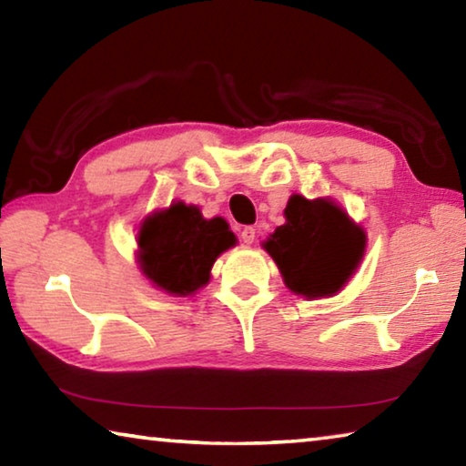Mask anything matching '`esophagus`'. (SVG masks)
I'll return each mask as SVG.
<instances>
[{"mask_svg": "<svg viewBox=\"0 0 466 466\" xmlns=\"http://www.w3.org/2000/svg\"><path fill=\"white\" fill-rule=\"evenodd\" d=\"M240 238H242L244 244H252V242L257 240V230H255V228H252V226H247V228H244V230L240 232Z\"/></svg>", "mask_w": 466, "mask_h": 466, "instance_id": "esophagus-1", "label": "esophagus"}]
</instances>
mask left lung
<instances>
[{
  "instance_id": "1",
  "label": "left lung",
  "mask_w": 466,
  "mask_h": 466,
  "mask_svg": "<svg viewBox=\"0 0 466 466\" xmlns=\"http://www.w3.org/2000/svg\"><path fill=\"white\" fill-rule=\"evenodd\" d=\"M286 224L263 242L283 283L298 296H335L364 257L366 234L330 199L291 195Z\"/></svg>"
}]
</instances>
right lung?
I'll use <instances>...</instances> for the list:
<instances>
[{
  "label": "right lung",
  "mask_w": 466,
  "mask_h": 466,
  "mask_svg": "<svg viewBox=\"0 0 466 466\" xmlns=\"http://www.w3.org/2000/svg\"><path fill=\"white\" fill-rule=\"evenodd\" d=\"M141 273L172 296H191L209 281L216 258L236 244L224 218L205 219L199 208L172 203L147 216L137 234Z\"/></svg>",
  "instance_id": "obj_1"
}]
</instances>
